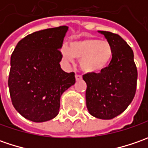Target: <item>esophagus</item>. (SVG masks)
<instances>
[{"instance_id":"esophagus-1","label":"esophagus","mask_w":148,"mask_h":148,"mask_svg":"<svg viewBox=\"0 0 148 148\" xmlns=\"http://www.w3.org/2000/svg\"><path fill=\"white\" fill-rule=\"evenodd\" d=\"M76 80L77 81H79V80H81L82 78V75H80V74H76Z\"/></svg>"}]
</instances>
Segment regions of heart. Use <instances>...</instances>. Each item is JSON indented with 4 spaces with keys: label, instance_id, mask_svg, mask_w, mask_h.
Instances as JSON below:
<instances>
[{
    "label": "heart",
    "instance_id": "b5f03b06",
    "mask_svg": "<svg viewBox=\"0 0 148 148\" xmlns=\"http://www.w3.org/2000/svg\"><path fill=\"white\" fill-rule=\"evenodd\" d=\"M113 54L110 43L97 38L76 40L70 43L69 48H62V55L66 62H71L73 58L80 59L82 70L88 73L102 71L110 62Z\"/></svg>",
    "mask_w": 148,
    "mask_h": 148
}]
</instances>
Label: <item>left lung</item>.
Returning <instances> with one entry per match:
<instances>
[{
	"mask_svg": "<svg viewBox=\"0 0 148 148\" xmlns=\"http://www.w3.org/2000/svg\"><path fill=\"white\" fill-rule=\"evenodd\" d=\"M113 47L114 54L108 66L99 73L83 75L87 85L86 107L92 116L111 119L125 110L134 99L138 70L131 47L119 34L99 31Z\"/></svg>",
	"mask_w": 148,
	"mask_h": 148,
	"instance_id": "left-lung-1",
	"label": "left lung"
}]
</instances>
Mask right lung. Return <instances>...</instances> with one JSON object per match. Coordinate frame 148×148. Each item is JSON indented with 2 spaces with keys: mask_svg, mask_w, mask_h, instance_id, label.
<instances>
[{
  "mask_svg": "<svg viewBox=\"0 0 148 148\" xmlns=\"http://www.w3.org/2000/svg\"><path fill=\"white\" fill-rule=\"evenodd\" d=\"M67 26L46 29L27 35L10 57L8 86L14 109L33 122L58 115L60 97L76 82L75 73L62 70L60 49Z\"/></svg>",
  "mask_w": 148,
  "mask_h": 148,
  "instance_id": "1",
  "label": "right lung"
}]
</instances>
